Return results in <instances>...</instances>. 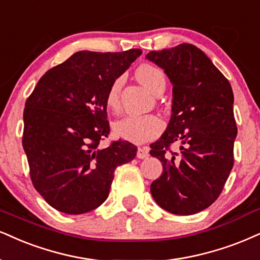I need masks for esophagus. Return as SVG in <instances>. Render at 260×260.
Listing matches in <instances>:
<instances>
[{"label": "esophagus", "instance_id": "34e87169", "mask_svg": "<svg viewBox=\"0 0 260 260\" xmlns=\"http://www.w3.org/2000/svg\"><path fill=\"white\" fill-rule=\"evenodd\" d=\"M149 153H148V148H139L137 149V158L139 159H146L148 158Z\"/></svg>", "mask_w": 260, "mask_h": 260}]
</instances>
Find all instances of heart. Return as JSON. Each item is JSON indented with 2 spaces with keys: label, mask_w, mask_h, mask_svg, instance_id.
I'll return each mask as SVG.
<instances>
[{
  "label": "heart",
  "mask_w": 260,
  "mask_h": 260,
  "mask_svg": "<svg viewBox=\"0 0 260 260\" xmlns=\"http://www.w3.org/2000/svg\"><path fill=\"white\" fill-rule=\"evenodd\" d=\"M137 79L154 95L162 94L166 88L165 73L152 63H142L136 70ZM123 78H115L106 94V106L112 111L119 107L120 89ZM164 129V123L154 114H130L120 118L113 124L115 136L133 143H145L155 139Z\"/></svg>",
  "instance_id": "b5f03b06"
}]
</instances>
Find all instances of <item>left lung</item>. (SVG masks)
Returning a JSON list of instances; mask_svg holds the SVG:
<instances>
[{"label": "left lung", "mask_w": 260, "mask_h": 260, "mask_svg": "<svg viewBox=\"0 0 260 260\" xmlns=\"http://www.w3.org/2000/svg\"><path fill=\"white\" fill-rule=\"evenodd\" d=\"M146 57L164 70L174 96L168 127L150 145V155L162 165L150 193L168 212L198 213L217 200L234 165L238 127L232 85L193 44L149 52ZM175 143L179 153L169 150Z\"/></svg>", "instance_id": "1"}]
</instances>
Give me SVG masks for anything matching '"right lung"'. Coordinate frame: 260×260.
Instances as JSON below:
<instances>
[{
	"label": "right lung",
	"instance_id": "1",
	"mask_svg": "<svg viewBox=\"0 0 260 260\" xmlns=\"http://www.w3.org/2000/svg\"><path fill=\"white\" fill-rule=\"evenodd\" d=\"M142 54L82 50L47 71L24 110L22 147L32 184L50 206L67 214L95 210L108 198L114 170L136 156L137 147L110 135L106 94Z\"/></svg>",
	"mask_w": 260,
	"mask_h": 260
}]
</instances>
